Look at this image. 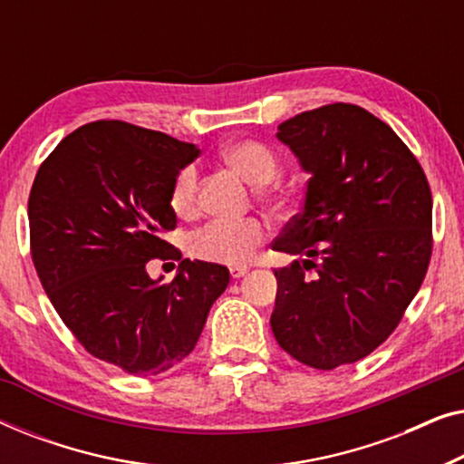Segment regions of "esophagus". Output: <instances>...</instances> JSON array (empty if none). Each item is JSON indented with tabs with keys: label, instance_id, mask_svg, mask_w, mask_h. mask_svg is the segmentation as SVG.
<instances>
[{
	"label": "esophagus",
	"instance_id": "34e87169",
	"mask_svg": "<svg viewBox=\"0 0 464 464\" xmlns=\"http://www.w3.org/2000/svg\"><path fill=\"white\" fill-rule=\"evenodd\" d=\"M246 272H249V268H246V266H232V268H230V275H232V278H240V276H245Z\"/></svg>",
	"mask_w": 464,
	"mask_h": 464
}]
</instances>
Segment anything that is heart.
Instances as JSON below:
<instances>
[{
	"label": "heart",
	"instance_id": "heart-1",
	"mask_svg": "<svg viewBox=\"0 0 464 464\" xmlns=\"http://www.w3.org/2000/svg\"><path fill=\"white\" fill-rule=\"evenodd\" d=\"M224 160L238 170L246 181L262 186L278 170V160L268 145L259 141H237L224 150ZM170 205L175 213L189 215L198 205V170L186 167L177 173L170 189ZM268 237V230L256 218L215 219L192 237V253L207 262L240 266Z\"/></svg>",
	"mask_w": 464,
	"mask_h": 464
}]
</instances>
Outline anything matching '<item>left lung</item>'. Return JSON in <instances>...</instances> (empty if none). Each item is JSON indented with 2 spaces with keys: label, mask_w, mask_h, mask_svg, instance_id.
Wrapping results in <instances>:
<instances>
[{
  "label": "left lung",
  "mask_w": 464,
  "mask_h": 464,
  "mask_svg": "<svg viewBox=\"0 0 464 464\" xmlns=\"http://www.w3.org/2000/svg\"><path fill=\"white\" fill-rule=\"evenodd\" d=\"M276 137L310 179L302 213L272 245L304 257L275 270L272 334L300 363L335 370L382 344L420 289L433 251L430 188L408 145L359 105L302 111Z\"/></svg>",
  "instance_id": "left-lung-1"
}]
</instances>
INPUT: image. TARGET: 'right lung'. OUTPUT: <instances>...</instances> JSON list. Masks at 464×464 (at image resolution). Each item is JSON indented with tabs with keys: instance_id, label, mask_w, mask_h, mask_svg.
Here are the masks:
<instances>
[{
	"instance_id": "obj_1",
	"label": "right lung",
	"mask_w": 464,
	"mask_h": 464,
	"mask_svg": "<svg viewBox=\"0 0 464 464\" xmlns=\"http://www.w3.org/2000/svg\"><path fill=\"white\" fill-rule=\"evenodd\" d=\"M194 143L141 126H80L42 162L29 194L31 257L63 323L92 357L132 376L177 367L198 342L226 266L182 259L173 282L150 279V258H181L170 189L198 158Z\"/></svg>"
}]
</instances>
